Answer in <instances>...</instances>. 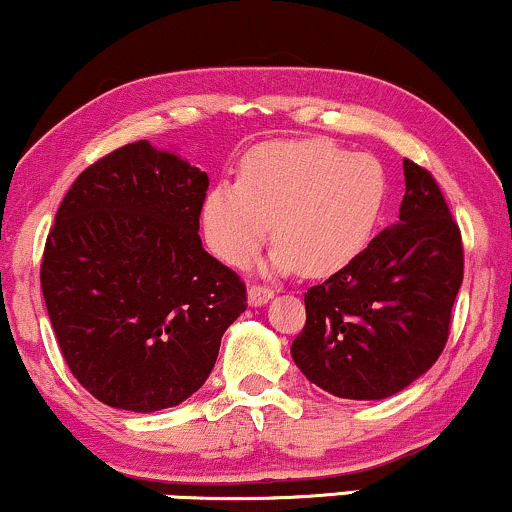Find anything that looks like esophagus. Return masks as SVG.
Instances as JSON below:
<instances>
[{
  "label": "esophagus",
  "instance_id": "34e87169",
  "mask_svg": "<svg viewBox=\"0 0 512 512\" xmlns=\"http://www.w3.org/2000/svg\"><path fill=\"white\" fill-rule=\"evenodd\" d=\"M273 299V289L261 287V285H251L249 287V304L251 306H263Z\"/></svg>",
  "mask_w": 512,
  "mask_h": 512
}]
</instances>
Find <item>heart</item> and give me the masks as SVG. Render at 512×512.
Instances as JSON below:
<instances>
[{"instance_id":"heart-1","label":"heart","mask_w":512,"mask_h":512,"mask_svg":"<svg viewBox=\"0 0 512 512\" xmlns=\"http://www.w3.org/2000/svg\"><path fill=\"white\" fill-rule=\"evenodd\" d=\"M384 197L387 178L375 156L327 140L268 142L244 156L237 185L220 182L206 194L201 230L220 261L244 266L273 223L280 244L270 270L330 275L368 246Z\"/></svg>"}]
</instances>
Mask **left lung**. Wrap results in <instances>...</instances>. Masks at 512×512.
Wrapping results in <instances>:
<instances>
[{
    "instance_id": "left-lung-1",
    "label": "left lung",
    "mask_w": 512,
    "mask_h": 512,
    "mask_svg": "<svg viewBox=\"0 0 512 512\" xmlns=\"http://www.w3.org/2000/svg\"><path fill=\"white\" fill-rule=\"evenodd\" d=\"M399 223L349 266L306 292L292 358L308 382L339 399L394 396L437 363L463 282V242L444 194L403 159Z\"/></svg>"
}]
</instances>
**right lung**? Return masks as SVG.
<instances>
[{
    "label": "right lung",
    "mask_w": 512,
    "mask_h": 512,
    "mask_svg": "<svg viewBox=\"0 0 512 512\" xmlns=\"http://www.w3.org/2000/svg\"><path fill=\"white\" fill-rule=\"evenodd\" d=\"M206 189V173L140 140L82 170L56 211L44 304L73 377L106 406H178L246 311L244 282L201 246Z\"/></svg>",
    "instance_id": "1"
}]
</instances>
